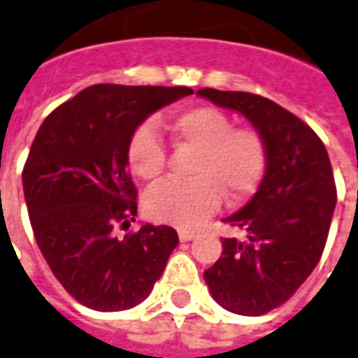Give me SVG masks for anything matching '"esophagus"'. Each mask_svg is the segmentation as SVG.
<instances>
[{"label": "esophagus", "mask_w": 358, "mask_h": 358, "mask_svg": "<svg viewBox=\"0 0 358 358\" xmlns=\"http://www.w3.org/2000/svg\"><path fill=\"white\" fill-rule=\"evenodd\" d=\"M178 237H180V241H192V239H196V233H194V231H188V229H180Z\"/></svg>", "instance_id": "34e87169"}]
</instances>
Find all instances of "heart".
I'll list each match as a JSON object with an SVG mask.
<instances>
[{
	"mask_svg": "<svg viewBox=\"0 0 358 358\" xmlns=\"http://www.w3.org/2000/svg\"><path fill=\"white\" fill-rule=\"evenodd\" d=\"M170 131L194 148L189 182L166 180L145 194L148 217L178 227H196L220 208L221 196L241 201L250 196L266 169V147L252 127H231V119L215 108L199 106L178 113ZM131 172L141 180L159 178L166 148L150 123L135 129L127 145Z\"/></svg>",
	"mask_w": 358,
	"mask_h": 358,
	"instance_id": "obj_1",
	"label": "heart"
}]
</instances>
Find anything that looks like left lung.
<instances>
[{"label": "left lung", "mask_w": 358, "mask_h": 358, "mask_svg": "<svg viewBox=\"0 0 358 358\" xmlns=\"http://www.w3.org/2000/svg\"><path fill=\"white\" fill-rule=\"evenodd\" d=\"M198 96L237 111L261 133L266 170L259 189L225 223L247 241L223 239L203 272L213 300L239 315H262L290 300L322 259L337 189L322 138L272 99L203 87Z\"/></svg>", "instance_id": "obj_1"}]
</instances>
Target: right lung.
<instances>
[{
	"label": "right lung",
	"instance_id": "1",
	"mask_svg": "<svg viewBox=\"0 0 358 358\" xmlns=\"http://www.w3.org/2000/svg\"><path fill=\"white\" fill-rule=\"evenodd\" d=\"M192 87L96 84L58 106L36 133L23 192L36 245L64 290L96 312H121L147 298L178 233L145 223L115 237L137 215L127 145L157 109Z\"/></svg>",
	"mask_w": 358,
	"mask_h": 358
}]
</instances>
